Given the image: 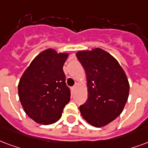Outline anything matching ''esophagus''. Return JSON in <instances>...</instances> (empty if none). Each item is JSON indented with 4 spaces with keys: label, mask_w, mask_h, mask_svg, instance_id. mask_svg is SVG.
Instances as JSON below:
<instances>
[{
    "label": "esophagus",
    "mask_w": 148,
    "mask_h": 148,
    "mask_svg": "<svg viewBox=\"0 0 148 148\" xmlns=\"http://www.w3.org/2000/svg\"><path fill=\"white\" fill-rule=\"evenodd\" d=\"M76 88H77V85H74V86H73L72 88H71V89H72V91H74L75 89H76Z\"/></svg>",
    "instance_id": "esophagus-1"
}]
</instances>
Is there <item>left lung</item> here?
I'll return each instance as SVG.
<instances>
[{
    "label": "left lung",
    "mask_w": 148,
    "mask_h": 148,
    "mask_svg": "<svg viewBox=\"0 0 148 148\" xmlns=\"http://www.w3.org/2000/svg\"><path fill=\"white\" fill-rule=\"evenodd\" d=\"M77 57L87 76L88 99L79 107L83 119L95 127L109 124L120 115L126 103L130 85L123 69L100 49L80 51Z\"/></svg>",
    "instance_id": "1"
}]
</instances>
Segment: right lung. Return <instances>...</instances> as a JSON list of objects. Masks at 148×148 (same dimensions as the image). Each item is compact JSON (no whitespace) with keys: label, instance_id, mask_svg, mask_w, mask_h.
I'll use <instances>...</instances> for the list:
<instances>
[{"label":"right lung","instance_id":"add662e5","mask_svg":"<svg viewBox=\"0 0 148 148\" xmlns=\"http://www.w3.org/2000/svg\"><path fill=\"white\" fill-rule=\"evenodd\" d=\"M67 53L47 49L38 55L25 71L18 85L24 111L39 124H53L71 99L63 70Z\"/></svg>","mask_w":148,"mask_h":148}]
</instances>
